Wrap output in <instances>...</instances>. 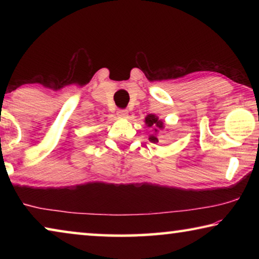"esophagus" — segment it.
Listing matches in <instances>:
<instances>
[{
  "label": "esophagus",
  "instance_id": "34e87169",
  "mask_svg": "<svg viewBox=\"0 0 259 259\" xmlns=\"http://www.w3.org/2000/svg\"><path fill=\"white\" fill-rule=\"evenodd\" d=\"M116 114H117V116H120V117H126L128 116V111H126V109L120 108V109H117Z\"/></svg>",
  "mask_w": 259,
  "mask_h": 259
}]
</instances>
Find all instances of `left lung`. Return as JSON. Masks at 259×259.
<instances>
[{
    "label": "left lung",
    "instance_id": "8db88e82",
    "mask_svg": "<svg viewBox=\"0 0 259 259\" xmlns=\"http://www.w3.org/2000/svg\"><path fill=\"white\" fill-rule=\"evenodd\" d=\"M145 122H146L147 126H150V128L154 129L155 133L157 131V129L163 128V122H162L161 120H159V117H156L155 115H153V114H150V115L146 116ZM150 140H151L152 143H157V142H159V139L156 138L155 135H152L151 137H150Z\"/></svg>",
    "mask_w": 259,
    "mask_h": 259
}]
</instances>
